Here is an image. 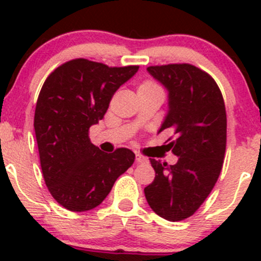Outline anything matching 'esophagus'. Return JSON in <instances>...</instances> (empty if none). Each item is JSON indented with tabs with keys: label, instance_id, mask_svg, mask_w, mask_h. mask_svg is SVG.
I'll use <instances>...</instances> for the list:
<instances>
[{
	"label": "esophagus",
	"instance_id": "esophagus-1",
	"mask_svg": "<svg viewBox=\"0 0 261 261\" xmlns=\"http://www.w3.org/2000/svg\"><path fill=\"white\" fill-rule=\"evenodd\" d=\"M136 162L140 163V164H145V163L149 162V160H147V158L144 156V155L136 154Z\"/></svg>",
	"mask_w": 261,
	"mask_h": 261
}]
</instances>
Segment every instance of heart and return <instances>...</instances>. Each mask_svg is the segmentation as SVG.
<instances>
[{"label": "heart", "mask_w": 261, "mask_h": 261, "mask_svg": "<svg viewBox=\"0 0 261 261\" xmlns=\"http://www.w3.org/2000/svg\"><path fill=\"white\" fill-rule=\"evenodd\" d=\"M143 86H155V84L151 83V82H146V83H144Z\"/></svg>", "instance_id": "heart-1"}]
</instances>
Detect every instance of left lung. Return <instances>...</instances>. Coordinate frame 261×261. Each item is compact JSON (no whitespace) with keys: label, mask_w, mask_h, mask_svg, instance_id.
Instances as JSON below:
<instances>
[{"label":"left lung","mask_w":261,"mask_h":261,"mask_svg":"<svg viewBox=\"0 0 261 261\" xmlns=\"http://www.w3.org/2000/svg\"><path fill=\"white\" fill-rule=\"evenodd\" d=\"M147 72L168 89V114L159 133L174 134L167 147L174 165L150 159L155 179L145 187L151 210L168 221L193 215L220 177L226 151L225 102L217 83L192 64L154 65Z\"/></svg>","instance_id":"8db88e82"}]
</instances>
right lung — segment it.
<instances>
[{"label":"right lung","mask_w":261,"mask_h":261,"mask_svg":"<svg viewBox=\"0 0 261 261\" xmlns=\"http://www.w3.org/2000/svg\"><path fill=\"white\" fill-rule=\"evenodd\" d=\"M138 70V65L109 67L80 58L58 67L44 82L34 128L44 180L64 208L83 212L101 204L133 165L130 149L107 154L91 143L88 133L103 118L115 92Z\"/></svg>","instance_id":"1"}]
</instances>
